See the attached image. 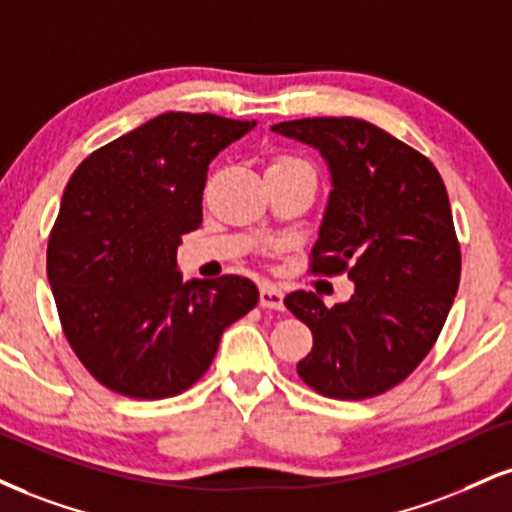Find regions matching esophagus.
I'll use <instances>...</instances> for the list:
<instances>
[{"instance_id": "obj_1", "label": "esophagus", "mask_w": 512, "mask_h": 512, "mask_svg": "<svg viewBox=\"0 0 512 512\" xmlns=\"http://www.w3.org/2000/svg\"><path fill=\"white\" fill-rule=\"evenodd\" d=\"M260 305L269 307V310H281V307H283L281 288L272 286V283H262V286H260Z\"/></svg>"}]
</instances>
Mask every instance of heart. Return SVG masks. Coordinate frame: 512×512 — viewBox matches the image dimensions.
I'll list each match as a JSON object with an SVG mask.
<instances>
[{"mask_svg": "<svg viewBox=\"0 0 512 512\" xmlns=\"http://www.w3.org/2000/svg\"><path fill=\"white\" fill-rule=\"evenodd\" d=\"M272 166H307V164L300 162V159H295V157H279ZM272 166H269V169H272Z\"/></svg>", "mask_w": 512, "mask_h": 512, "instance_id": "heart-1", "label": "heart"}]
</instances>
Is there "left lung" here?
<instances>
[{
    "label": "left lung",
    "mask_w": 512,
    "mask_h": 512,
    "mask_svg": "<svg viewBox=\"0 0 512 512\" xmlns=\"http://www.w3.org/2000/svg\"><path fill=\"white\" fill-rule=\"evenodd\" d=\"M317 150L329 169V200L312 269L348 272V303L326 307L315 293L286 295L315 346L298 362L326 398H372L424 360L451 310L460 248L439 171L374 123L315 116L272 126Z\"/></svg>",
    "instance_id": "8db88e82"
}]
</instances>
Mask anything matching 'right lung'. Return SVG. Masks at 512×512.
<instances>
[{
	"label": "right lung",
	"mask_w": 512,
	"mask_h": 512,
	"mask_svg": "<svg viewBox=\"0 0 512 512\" xmlns=\"http://www.w3.org/2000/svg\"><path fill=\"white\" fill-rule=\"evenodd\" d=\"M255 126L166 112L73 171L47 279L73 353L107 389L143 400L186 391L260 300L245 276L183 281L176 264L181 236L202 224L209 162Z\"/></svg>",
	"instance_id": "right-lung-1"
}]
</instances>
